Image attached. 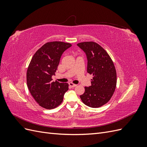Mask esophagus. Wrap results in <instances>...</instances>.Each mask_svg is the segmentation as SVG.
Returning a JSON list of instances; mask_svg holds the SVG:
<instances>
[{"label": "esophagus", "instance_id": "1", "mask_svg": "<svg viewBox=\"0 0 147 147\" xmlns=\"http://www.w3.org/2000/svg\"><path fill=\"white\" fill-rule=\"evenodd\" d=\"M69 86L70 87H71V88H74V87H75L77 86V84H74V83H69Z\"/></svg>", "mask_w": 147, "mask_h": 147}]
</instances>
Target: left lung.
<instances>
[{"label": "left lung", "instance_id": "1", "mask_svg": "<svg viewBox=\"0 0 147 147\" xmlns=\"http://www.w3.org/2000/svg\"><path fill=\"white\" fill-rule=\"evenodd\" d=\"M85 53L88 59L87 72L92 75L91 85L84 87L80 96L83 103L92 108H98L110 100L117 85V72L114 64L107 51L94 42L77 44Z\"/></svg>", "mask_w": 147, "mask_h": 147}]
</instances>
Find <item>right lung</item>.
<instances>
[{
    "instance_id": "right-lung-1",
    "label": "right lung",
    "mask_w": 147,
    "mask_h": 147,
    "mask_svg": "<svg viewBox=\"0 0 147 147\" xmlns=\"http://www.w3.org/2000/svg\"><path fill=\"white\" fill-rule=\"evenodd\" d=\"M72 45L63 42H48L35 52L27 70V85L40 106L53 109L63 100L69 84L52 82L63 53Z\"/></svg>"
}]
</instances>
